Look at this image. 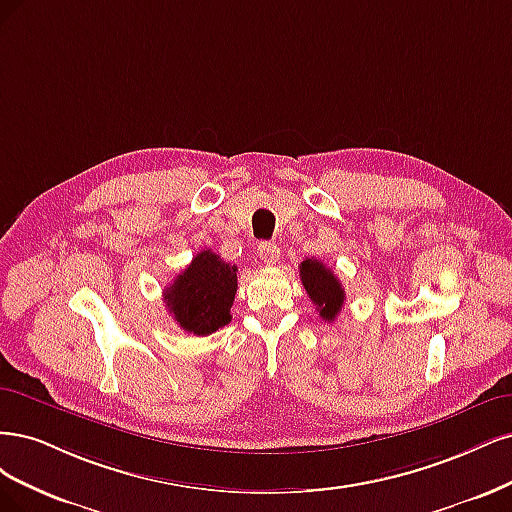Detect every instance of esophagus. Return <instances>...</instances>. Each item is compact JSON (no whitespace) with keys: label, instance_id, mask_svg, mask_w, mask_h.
I'll return each mask as SVG.
<instances>
[{"label":"esophagus","instance_id":"obj_1","mask_svg":"<svg viewBox=\"0 0 512 512\" xmlns=\"http://www.w3.org/2000/svg\"><path fill=\"white\" fill-rule=\"evenodd\" d=\"M257 253H259L261 261L268 263V266H274L280 257V249L276 246V242H259Z\"/></svg>","mask_w":512,"mask_h":512}]
</instances>
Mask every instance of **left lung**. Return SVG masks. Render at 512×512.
Segmentation results:
<instances>
[{
  "label": "left lung",
  "instance_id": "8db88e82",
  "mask_svg": "<svg viewBox=\"0 0 512 512\" xmlns=\"http://www.w3.org/2000/svg\"><path fill=\"white\" fill-rule=\"evenodd\" d=\"M300 278L308 298L319 310V317L332 323L340 315L344 298H346L342 283L336 278V274L329 270L323 261L315 257L312 259L306 257L300 263Z\"/></svg>",
  "mask_w": 512,
  "mask_h": 512
}]
</instances>
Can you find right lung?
I'll return each mask as SVG.
<instances>
[{
    "instance_id": "right-lung-1",
    "label": "right lung",
    "mask_w": 512,
    "mask_h": 512,
    "mask_svg": "<svg viewBox=\"0 0 512 512\" xmlns=\"http://www.w3.org/2000/svg\"><path fill=\"white\" fill-rule=\"evenodd\" d=\"M238 268L225 263L210 249L197 253L174 283L163 291V300L174 321L193 336H208L232 321L238 289Z\"/></svg>"
}]
</instances>
